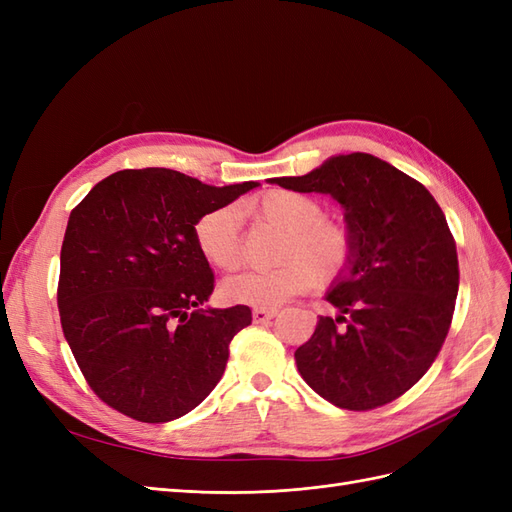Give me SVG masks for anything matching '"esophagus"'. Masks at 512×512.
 <instances>
[{
	"label": "esophagus",
	"mask_w": 512,
	"mask_h": 512,
	"mask_svg": "<svg viewBox=\"0 0 512 512\" xmlns=\"http://www.w3.org/2000/svg\"><path fill=\"white\" fill-rule=\"evenodd\" d=\"M275 314H277V309H271V307H254L252 318H254L256 324H260V322H267V320L275 318Z\"/></svg>",
	"instance_id": "obj_1"
}]
</instances>
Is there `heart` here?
Returning a JSON list of instances; mask_svg holds the SVG:
<instances>
[{
	"label": "heart",
	"instance_id": "b5f03b06",
	"mask_svg": "<svg viewBox=\"0 0 512 512\" xmlns=\"http://www.w3.org/2000/svg\"><path fill=\"white\" fill-rule=\"evenodd\" d=\"M245 213L284 230L277 250V262L282 265L230 277L222 286L230 303L275 307L314 288L316 282H335L350 267L354 232L346 222L327 218L318 198L292 190H269L252 198ZM194 243L211 267L235 271L241 265L239 211L224 205L200 215L194 224Z\"/></svg>",
	"mask_w": 512,
	"mask_h": 512
}]
</instances>
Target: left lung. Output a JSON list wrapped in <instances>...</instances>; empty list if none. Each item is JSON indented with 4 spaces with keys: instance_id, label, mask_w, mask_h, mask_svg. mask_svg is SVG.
I'll return each instance as SVG.
<instances>
[{
    "instance_id": "left-lung-1",
    "label": "left lung",
    "mask_w": 512,
    "mask_h": 512,
    "mask_svg": "<svg viewBox=\"0 0 512 512\" xmlns=\"http://www.w3.org/2000/svg\"><path fill=\"white\" fill-rule=\"evenodd\" d=\"M271 181L331 194L354 232L350 267L327 294L342 316H322L294 352L299 374L337 408L391 404L425 376L451 329L459 260L440 205L423 183L371 153Z\"/></svg>"
}]
</instances>
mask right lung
<instances>
[{"instance_id":"1","label":"right lung","mask_w":512,"mask_h":512,"mask_svg":"<svg viewBox=\"0 0 512 512\" xmlns=\"http://www.w3.org/2000/svg\"><path fill=\"white\" fill-rule=\"evenodd\" d=\"M213 188L179 170L126 168L70 213L57 284L61 329L87 384L141 423L188 414L220 382L252 309H203L213 271L194 224L256 188Z\"/></svg>"}]
</instances>
